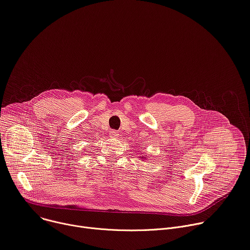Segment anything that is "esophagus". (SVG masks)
Returning a JSON list of instances; mask_svg holds the SVG:
<instances>
[{"label": "esophagus", "mask_w": 250, "mask_h": 250, "mask_svg": "<svg viewBox=\"0 0 250 250\" xmlns=\"http://www.w3.org/2000/svg\"><path fill=\"white\" fill-rule=\"evenodd\" d=\"M110 136H111V137H113V138L118 137V136H119L118 131H116V130H111V131H110Z\"/></svg>", "instance_id": "obj_1"}]
</instances>
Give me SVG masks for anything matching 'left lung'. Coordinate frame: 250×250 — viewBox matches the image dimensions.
<instances>
[{"mask_svg":"<svg viewBox=\"0 0 250 250\" xmlns=\"http://www.w3.org/2000/svg\"><path fill=\"white\" fill-rule=\"evenodd\" d=\"M142 159H144V157H142Z\"/></svg>","mask_w":250,"mask_h":250,"instance_id":"1","label":"left lung"}]
</instances>
